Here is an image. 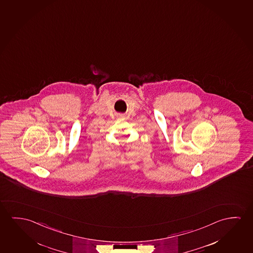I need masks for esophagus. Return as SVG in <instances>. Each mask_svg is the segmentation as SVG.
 <instances>
[{"instance_id":"esophagus-1","label":"esophagus","mask_w":253,"mask_h":253,"mask_svg":"<svg viewBox=\"0 0 253 253\" xmlns=\"http://www.w3.org/2000/svg\"><path fill=\"white\" fill-rule=\"evenodd\" d=\"M119 117H123V116H122V115H119Z\"/></svg>"}]
</instances>
